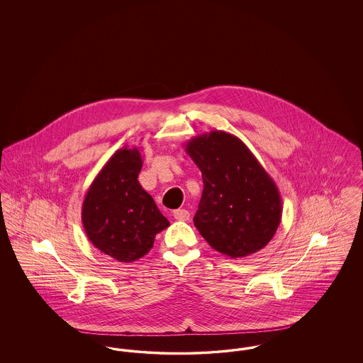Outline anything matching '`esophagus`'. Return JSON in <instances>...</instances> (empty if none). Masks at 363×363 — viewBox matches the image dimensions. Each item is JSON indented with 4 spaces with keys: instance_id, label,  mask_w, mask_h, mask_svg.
<instances>
[{
    "instance_id": "1",
    "label": "esophagus",
    "mask_w": 363,
    "mask_h": 363,
    "mask_svg": "<svg viewBox=\"0 0 363 363\" xmlns=\"http://www.w3.org/2000/svg\"><path fill=\"white\" fill-rule=\"evenodd\" d=\"M174 218L177 219V220H179V222H186V220H189L190 213L189 211H186V209H175L173 212Z\"/></svg>"
}]
</instances>
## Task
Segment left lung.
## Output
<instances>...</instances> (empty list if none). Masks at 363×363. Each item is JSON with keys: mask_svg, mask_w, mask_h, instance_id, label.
I'll return each instance as SVG.
<instances>
[{"mask_svg": "<svg viewBox=\"0 0 363 363\" xmlns=\"http://www.w3.org/2000/svg\"><path fill=\"white\" fill-rule=\"evenodd\" d=\"M204 189L193 222L211 247L230 259L268 245L281 219L277 184L234 135L212 130L186 143Z\"/></svg>", "mask_w": 363, "mask_h": 363, "instance_id": "left-lung-1", "label": "left lung"}]
</instances>
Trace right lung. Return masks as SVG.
<instances>
[{
    "instance_id": "add662e5",
    "label": "right lung",
    "mask_w": 363,
    "mask_h": 363,
    "mask_svg": "<svg viewBox=\"0 0 363 363\" xmlns=\"http://www.w3.org/2000/svg\"><path fill=\"white\" fill-rule=\"evenodd\" d=\"M141 166L138 148L118 150L92 181L82 207L88 240L120 262L145 256L156 234L170 225L138 182Z\"/></svg>"
}]
</instances>
